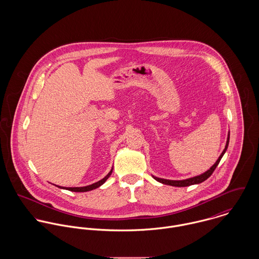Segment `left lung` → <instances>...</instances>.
Returning a JSON list of instances; mask_svg holds the SVG:
<instances>
[{"label": "left lung", "mask_w": 259, "mask_h": 259, "mask_svg": "<svg viewBox=\"0 0 259 259\" xmlns=\"http://www.w3.org/2000/svg\"><path fill=\"white\" fill-rule=\"evenodd\" d=\"M229 132H228V135H227V140H226V145H225V148L223 149V151L222 152V154L220 155V157L218 158V160L215 161V163L208 169L206 170L205 172L199 175V176H196V177H193V178H189V179H186V180H183V181H171V180H164V179H159V178H156V177H153L152 178L157 181L158 183L160 184H163V185H171V186H179V187H184V186H189V185H198V184H201L203 183L204 181H206L211 175L212 172L214 171V169L217 168V166L219 165L221 159L223 156V154L225 153L227 147H228V143H229Z\"/></svg>", "instance_id": "obj_1"}]
</instances>
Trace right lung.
Listing matches in <instances>:
<instances>
[{
  "label": "right lung",
  "instance_id": "add662e5",
  "mask_svg": "<svg viewBox=\"0 0 259 259\" xmlns=\"http://www.w3.org/2000/svg\"><path fill=\"white\" fill-rule=\"evenodd\" d=\"M111 172H112V168L110 170V172L101 181L93 184V185H87V186H81V187H64V186H59L57 185L58 187L60 188H63V189H67V190H71V191H74V192H84V191H90V190H93V189H96L98 187H100L101 185H104L107 180L111 177Z\"/></svg>",
  "mask_w": 259,
  "mask_h": 259
}]
</instances>
